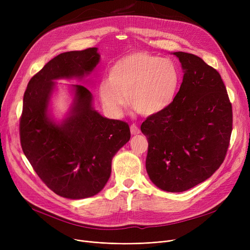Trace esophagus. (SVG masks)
Returning <instances> with one entry per match:
<instances>
[{
  "label": "esophagus",
  "instance_id": "esophagus-1",
  "mask_svg": "<svg viewBox=\"0 0 250 250\" xmlns=\"http://www.w3.org/2000/svg\"><path fill=\"white\" fill-rule=\"evenodd\" d=\"M140 133H141V130H140V128L136 125H130V134H132V135H138Z\"/></svg>",
  "mask_w": 250,
  "mask_h": 250
}]
</instances>
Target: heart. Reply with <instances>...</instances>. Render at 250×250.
Segmentation results:
<instances>
[{
  "mask_svg": "<svg viewBox=\"0 0 250 250\" xmlns=\"http://www.w3.org/2000/svg\"><path fill=\"white\" fill-rule=\"evenodd\" d=\"M107 80L99 85V97L110 115L120 116L128 101L143 115L164 111L174 100L180 83L176 64L145 51H136L117 60Z\"/></svg>",
  "mask_w": 250,
  "mask_h": 250,
  "instance_id": "heart-1",
  "label": "heart"
}]
</instances>
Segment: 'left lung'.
<instances>
[{"label": "left lung", "mask_w": 250, "mask_h": 250, "mask_svg": "<svg viewBox=\"0 0 250 250\" xmlns=\"http://www.w3.org/2000/svg\"><path fill=\"white\" fill-rule=\"evenodd\" d=\"M182 83L172 103L141 125L149 147L147 173L165 191H186L211 177L225 159L232 106L220 74L201 58L172 52Z\"/></svg>", "instance_id": "1"}]
</instances>
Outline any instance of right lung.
Listing matches in <instances>:
<instances>
[{
  "label": "right lung",
  "mask_w": 250,
  "mask_h": 250,
  "mask_svg": "<svg viewBox=\"0 0 250 250\" xmlns=\"http://www.w3.org/2000/svg\"><path fill=\"white\" fill-rule=\"evenodd\" d=\"M97 50L67 51L50 60L31 78L23 97L22 150L47 188L65 199L100 192L110 177L112 158L130 139L128 125L95 110L93 95L82 85L70 86L72 103L63 118L51 114L56 81H82L100 62Z\"/></svg>",
  "instance_id": "1"
}]
</instances>
